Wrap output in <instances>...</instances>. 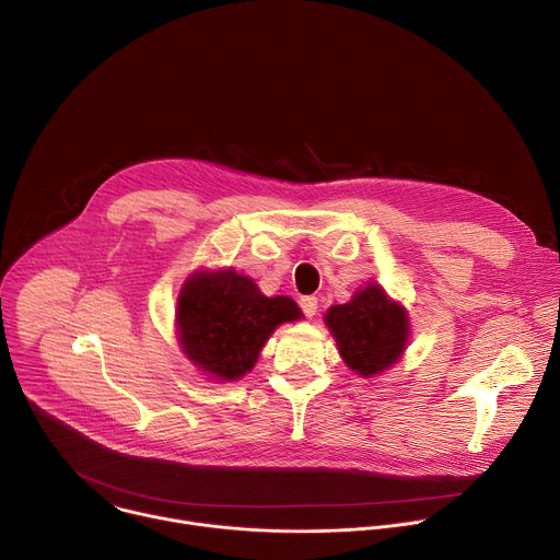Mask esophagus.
I'll list each match as a JSON object with an SVG mask.
<instances>
[{"label":"esophagus","mask_w":560,"mask_h":560,"mask_svg":"<svg viewBox=\"0 0 560 560\" xmlns=\"http://www.w3.org/2000/svg\"><path fill=\"white\" fill-rule=\"evenodd\" d=\"M299 305H301V310H303V314H305L307 318H312V316L316 314V310H318L316 296H303V299L299 301Z\"/></svg>","instance_id":"esophagus-1"}]
</instances>
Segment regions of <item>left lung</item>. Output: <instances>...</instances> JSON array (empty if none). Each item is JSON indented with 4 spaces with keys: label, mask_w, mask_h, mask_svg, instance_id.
<instances>
[{
    "label": "left lung",
    "mask_w": 560,
    "mask_h": 560,
    "mask_svg": "<svg viewBox=\"0 0 560 560\" xmlns=\"http://www.w3.org/2000/svg\"><path fill=\"white\" fill-rule=\"evenodd\" d=\"M342 362L360 378H374L402 355L411 338L409 312L381 283H366L325 312Z\"/></svg>",
    "instance_id": "8db88e82"
}]
</instances>
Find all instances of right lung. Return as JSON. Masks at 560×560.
I'll return each mask as SVG.
<instances>
[{"instance_id":"obj_1","label":"right lung","mask_w":560,"mask_h":560,"mask_svg":"<svg viewBox=\"0 0 560 560\" xmlns=\"http://www.w3.org/2000/svg\"><path fill=\"white\" fill-rule=\"evenodd\" d=\"M301 316L290 296H266L250 277L233 268L194 272L175 305L184 355L218 383L244 378L272 331Z\"/></svg>"}]
</instances>
